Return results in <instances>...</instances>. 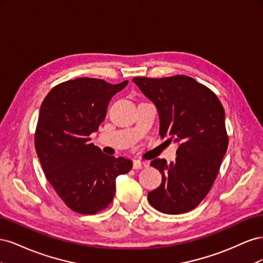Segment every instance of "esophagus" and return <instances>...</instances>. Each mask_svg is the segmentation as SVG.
<instances>
[{
  "instance_id": "obj_1",
  "label": "esophagus",
  "mask_w": 263,
  "mask_h": 263,
  "mask_svg": "<svg viewBox=\"0 0 263 263\" xmlns=\"http://www.w3.org/2000/svg\"><path fill=\"white\" fill-rule=\"evenodd\" d=\"M148 166V163L145 162V161H140V160H135L134 161V164H133V168L135 170H139V169H142V168H147Z\"/></svg>"
}]
</instances>
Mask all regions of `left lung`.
Masks as SVG:
<instances>
[{
    "label": "left lung",
    "instance_id": "obj_1",
    "mask_svg": "<svg viewBox=\"0 0 263 263\" xmlns=\"http://www.w3.org/2000/svg\"><path fill=\"white\" fill-rule=\"evenodd\" d=\"M133 82L157 106L159 135L180 144L176 161L150 162L162 173V182L148 193V201L164 214L192 211L210 192L226 154L224 107L216 94L191 77H136Z\"/></svg>",
    "mask_w": 263,
    "mask_h": 263
}]
</instances>
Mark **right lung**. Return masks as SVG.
<instances>
[{"mask_svg": "<svg viewBox=\"0 0 263 263\" xmlns=\"http://www.w3.org/2000/svg\"><path fill=\"white\" fill-rule=\"evenodd\" d=\"M128 81L110 84L78 78L50 90L41 106L35 148L45 176L70 210L97 214L113 201L115 179L129 172L133 161L102 153L91 144L113 95Z\"/></svg>", "mask_w": 263, "mask_h": 263, "instance_id": "right-lung-1", "label": "right lung"}]
</instances>
